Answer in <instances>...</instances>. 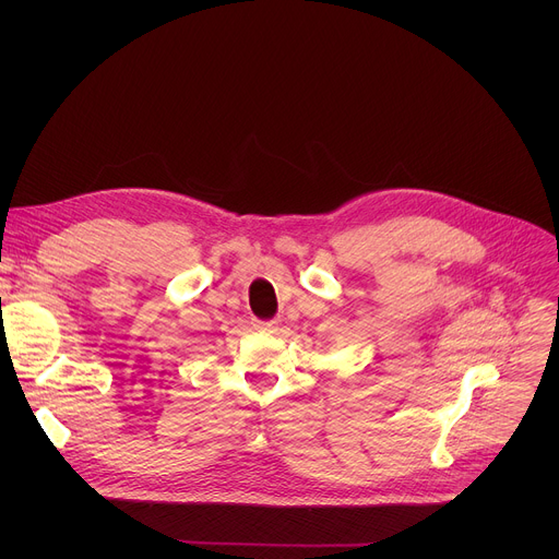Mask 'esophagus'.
Here are the masks:
<instances>
[{
  "mask_svg": "<svg viewBox=\"0 0 559 559\" xmlns=\"http://www.w3.org/2000/svg\"><path fill=\"white\" fill-rule=\"evenodd\" d=\"M254 330H257V332H276V330H278V323H276V321H257V323H254Z\"/></svg>",
  "mask_w": 559,
  "mask_h": 559,
  "instance_id": "34e87169",
  "label": "esophagus"
}]
</instances>
